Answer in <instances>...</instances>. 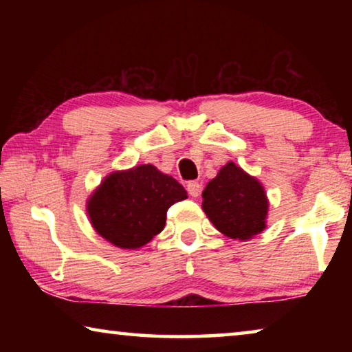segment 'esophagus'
<instances>
[{"instance_id": "34e87169", "label": "esophagus", "mask_w": 352, "mask_h": 352, "mask_svg": "<svg viewBox=\"0 0 352 352\" xmlns=\"http://www.w3.org/2000/svg\"><path fill=\"white\" fill-rule=\"evenodd\" d=\"M186 189L190 197H199L201 192V184L199 182H189L186 184Z\"/></svg>"}]
</instances>
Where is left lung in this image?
<instances>
[{
    "label": "left lung",
    "instance_id": "left-lung-1",
    "mask_svg": "<svg viewBox=\"0 0 352 352\" xmlns=\"http://www.w3.org/2000/svg\"><path fill=\"white\" fill-rule=\"evenodd\" d=\"M208 219L220 233L231 239L247 241L265 228V190L254 177L233 162L226 163L201 192Z\"/></svg>",
    "mask_w": 352,
    "mask_h": 352
}]
</instances>
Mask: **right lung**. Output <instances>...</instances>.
<instances>
[{
  "label": "right lung",
  "mask_w": 352,
  "mask_h": 352,
  "mask_svg": "<svg viewBox=\"0 0 352 352\" xmlns=\"http://www.w3.org/2000/svg\"><path fill=\"white\" fill-rule=\"evenodd\" d=\"M188 199L175 178L152 164L107 175L87 204L96 233L113 245L136 250L162 233L169 208Z\"/></svg>",
  "instance_id": "right-lung-1"
}]
</instances>
